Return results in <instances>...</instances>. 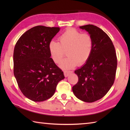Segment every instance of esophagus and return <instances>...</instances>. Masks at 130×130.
<instances>
[{"mask_svg":"<svg viewBox=\"0 0 130 130\" xmlns=\"http://www.w3.org/2000/svg\"><path fill=\"white\" fill-rule=\"evenodd\" d=\"M73 73L72 71H68V70H66L63 71V73H64V75L65 77H68L69 75H70V74Z\"/></svg>","mask_w":130,"mask_h":130,"instance_id":"obj_1","label":"esophagus"}]
</instances>
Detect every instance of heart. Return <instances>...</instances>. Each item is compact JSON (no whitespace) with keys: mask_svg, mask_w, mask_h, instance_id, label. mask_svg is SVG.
I'll use <instances>...</instances> for the list:
<instances>
[{"mask_svg":"<svg viewBox=\"0 0 130 130\" xmlns=\"http://www.w3.org/2000/svg\"><path fill=\"white\" fill-rule=\"evenodd\" d=\"M59 41L51 40L48 48L52 61L59 63L62 60L67 51L68 57L60 63L63 69H71L78 65L85 64L92 55L93 50V40L88 34L70 28L62 33Z\"/></svg>","mask_w":130,"mask_h":130,"instance_id":"heart-1","label":"heart"}]
</instances>
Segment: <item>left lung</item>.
<instances>
[{
  "instance_id": "8db88e82",
  "label": "left lung",
  "mask_w": 130,
  "mask_h": 130,
  "mask_svg": "<svg viewBox=\"0 0 130 130\" xmlns=\"http://www.w3.org/2000/svg\"><path fill=\"white\" fill-rule=\"evenodd\" d=\"M80 28L92 37L94 46L89 60L74 71L79 80L72 89L80 100L92 103L103 98L113 84L117 59L112 41L103 30L92 24Z\"/></svg>"
}]
</instances>
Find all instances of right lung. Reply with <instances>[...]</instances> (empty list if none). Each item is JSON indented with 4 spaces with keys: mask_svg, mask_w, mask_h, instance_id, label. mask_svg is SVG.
Here are the masks:
<instances>
[{
    "mask_svg": "<svg viewBox=\"0 0 130 130\" xmlns=\"http://www.w3.org/2000/svg\"><path fill=\"white\" fill-rule=\"evenodd\" d=\"M59 31V27L36 26L22 35L15 44L14 75L22 93L33 101L51 98L58 83L65 78L48 48L49 42Z\"/></svg>",
    "mask_w": 130,
    "mask_h": 130,
    "instance_id": "obj_1",
    "label": "right lung"
}]
</instances>
